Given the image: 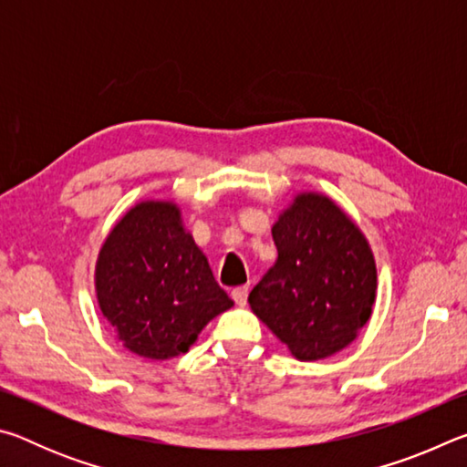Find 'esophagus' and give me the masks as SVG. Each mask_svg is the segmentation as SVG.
I'll list each match as a JSON object with an SVG mask.
<instances>
[{
  "label": "esophagus",
  "mask_w": 467,
  "mask_h": 467,
  "mask_svg": "<svg viewBox=\"0 0 467 467\" xmlns=\"http://www.w3.org/2000/svg\"><path fill=\"white\" fill-rule=\"evenodd\" d=\"M231 296H233V300L239 306H244L247 305V296H249V286H239V288H234L233 292H231Z\"/></svg>",
  "instance_id": "obj_1"
}]
</instances>
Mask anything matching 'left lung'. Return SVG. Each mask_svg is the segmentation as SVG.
I'll list each match as a JSON object with an SVG mask.
<instances>
[{
    "instance_id": "obj_1",
    "label": "left lung",
    "mask_w": 467,
    "mask_h": 467,
    "mask_svg": "<svg viewBox=\"0 0 467 467\" xmlns=\"http://www.w3.org/2000/svg\"><path fill=\"white\" fill-rule=\"evenodd\" d=\"M278 259L249 295L251 311L296 360L350 346L373 315L377 264L357 223L317 192L298 193L272 226Z\"/></svg>"
}]
</instances>
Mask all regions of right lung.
<instances>
[{
    "label": "right lung",
    "instance_id": "right-lung-1",
    "mask_svg": "<svg viewBox=\"0 0 467 467\" xmlns=\"http://www.w3.org/2000/svg\"><path fill=\"white\" fill-rule=\"evenodd\" d=\"M94 288L119 342L150 360L185 354L234 305L169 200L140 202L117 220L99 251Z\"/></svg>",
    "mask_w": 467,
    "mask_h": 467
}]
</instances>
